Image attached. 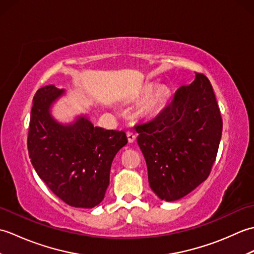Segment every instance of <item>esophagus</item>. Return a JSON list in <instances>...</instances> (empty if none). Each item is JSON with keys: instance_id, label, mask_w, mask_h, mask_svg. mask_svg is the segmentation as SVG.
<instances>
[{"instance_id": "obj_1", "label": "esophagus", "mask_w": 254, "mask_h": 254, "mask_svg": "<svg viewBox=\"0 0 254 254\" xmlns=\"http://www.w3.org/2000/svg\"><path fill=\"white\" fill-rule=\"evenodd\" d=\"M127 139H128V142L130 143H134L135 142V139H136V136H135V134H134L133 132H127Z\"/></svg>"}]
</instances>
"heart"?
<instances>
[{
	"label": "heart",
	"mask_w": 254,
	"mask_h": 254,
	"mask_svg": "<svg viewBox=\"0 0 254 254\" xmlns=\"http://www.w3.org/2000/svg\"><path fill=\"white\" fill-rule=\"evenodd\" d=\"M150 90H152V86H146L143 89L144 94H148L142 101L138 109L139 115L143 117H150L158 113L165 107L170 97V91L165 86H158L152 92Z\"/></svg>",
	"instance_id": "b5f03b06"
}]
</instances>
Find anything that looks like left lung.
<instances>
[{"label": "left lung", "instance_id": "left-lung-1", "mask_svg": "<svg viewBox=\"0 0 254 254\" xmlns=\"http://www.w3.org/2000/svg\"><path fill=\"white\" fill-rule=\"evenodd\" d=\"M135 130L150 189L167 202L186 196L207 179L222 137L223 120L208 78L195 73L157 118Z\"/></svg>", "mask_w": 254, "mask_h": 254}]
</instances>
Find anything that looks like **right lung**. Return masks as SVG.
<instances>
[{
	"mask_svg": "<svg viewBox=\"0 0 254 254\" xmlns=\"http://www.w3.org/2000/svg\"><path fill=\"white\" fill-rule=\"evenodd\" d=\"M64 90L48 85L32 100L27 146L32 166L47 187L73 207L91 208L105 197L117 153L127 144L123 131L94 127L85 116L62 124L50 108Z\"/></svg>",
	"mask_w": 254,
	"mask_h": 254,
	"instance_id": "right-lung-1",
	"label": "right lung"
}]
</instances>
